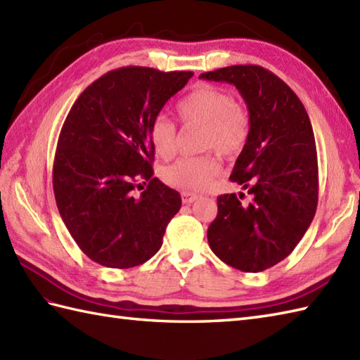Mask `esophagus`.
I'll use <instances>...</instances> for the list:
<instances>
[{
	"instance_id": "esophagus-1",
	"label": "esophagus",
	"mask_w": 360,
	"mask_h": 360,
	"mask_svg": "<svg viewBox=\"0 0 360 360\" xmlns=\"http://www.w3.org/2000/svg\"><path fill=\"white\" fill-rule=\"evenodd\" d=\"M181 198H182V202H184V204H192V202H195L200 196H198L196 193L182 192V193H181Z\"/></svg>"
}]
</instances>
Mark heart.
I'll list each match as a JSON object with an SVG mask.
<instances>
[{"label": "heart", "instance_id": "obj_1", "mask_svg": "<svg viewBox=\"0 0 360 360\" xmlns=\"http://www.w3.org/2000/svg\"><path fill=\"white\" fill-rule=\"evenodd\" d=\"M178 117L184 124L202 125L201 148H213L221 156L233 158L249 139V117L233 97L223 89L201 85L176 105ZM148 139L159 158L170 159L176 151V127L159 116L151 122ZM219 162L213 155L179 158L160 170L167 186L198 192L210 186L219 173Z\"/></svg>", "mask_w": 360, "mask_h": 360}]
</instances>
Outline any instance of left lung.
I'll return each mask as SVG.
<instances>
[{
	"label": "left lung",
	"mask_w": 360,
	"mask_h": 360,
	"mask_svg": "<svg viewBox=\"0 0 360 360\" xmlns=\"http://www.w3.org/2000/svg\"><path fill=\"white\" fill-rule=\"evenodd\" d=\"M200 79L235 85L250 125L231 174L249 200L244 193L218 196L209 246L235 269L262 272L295 249L316 215L319 167L308 112L294 91L262 66H227Z\"/></svg>",
	"instance_id": "left-lung-1"
}]
</instances>
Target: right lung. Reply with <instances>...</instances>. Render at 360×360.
I'll return each instance as SVG.
<instances>
[{
  "instance_id": "add662e5",
  "label": "right lung",
  "mask_w": 360,
  "mask_h": 360,
  "mask_svg": "<svg viewBox=\"0 0 360 360\" xmlns=\"http://www.w3.org/2000/svg\"><path fill=\"white\" fill-rule=\"evenodd\" d=\"M193 72L127 66L83 91L58 136L52 186L68 231L93 262L128 269L162 246L181 195L153 178L151 122ZM148 186L141 195L135 188Z\"/></svg>"
}]
</instances>
